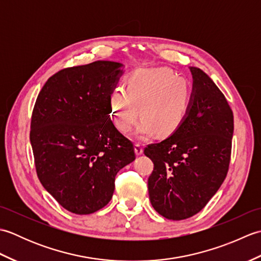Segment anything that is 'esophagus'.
<instances>
[{
	"label": "esophagus",
	"instance_id": "34e87169",
	"mask_svg": "<svg viewBox=\"0 0 261 261\" xmlns=\"http://www.w3.org/2000/svg\"><path fill=\"white\" fill-rule=\"evenodd\" d=\"M135 152H136L137 156H140V154H142L143 148H142L141 145H139V143H136V146H135Z\"/></svg>",
	"mask_w": 261,
	"mask_h": 261
}]
</instances>
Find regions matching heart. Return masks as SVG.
<instances>
[{"label":"heart","instance_id":"1","mask_svg":"<svg viewBox=\"0 0 261 261\" xmlns=\"http://www.w3.org/2000/svg\"><path fill=\"white\" fill-rule=\"evenodd\" d=\"M192 98L191 83L173 69L139 68L127 77L126 90L118 86L111 92L110 108L122 132L131 129L140 113L136 137L147 139L154 132L162 137L173 135L185 120Z\"/></svg>","mask_w":261,"mask_h":261}]
</instances>
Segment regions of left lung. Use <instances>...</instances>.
Here are the masks:
<instances>
[{"instance_id": "obj_1", "label": "left lung", "mask_w": 261, "mask_h": 261, "mask_svg": "<svg viewBox=\"0 0 261 261\" xmlns=\"http://www.w3.org/2000/svg\"><path fill=\"white\" fill-rule=\"evenodd\" d=\"M190 111L173 135L145 149L153 163L148 178L152 207L168 220L198 213L228 174L233 113L228 101L202 69L190 67Z\"/></svg>"}]
</instances>
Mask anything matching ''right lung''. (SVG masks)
<instances>
[{"instance_id": "obj_1", "label": "right lung", "mask_w": 261, "mask_h": 261, "mask_svg": "<svg viewBox=\"0 0 261 261\" xmlns=\"http://www.w3.org/2000/svg\"><path fill=\"white\" fill-rule=\"evenodd\" d=\"M121 63L97 60L53 75L39 93L30 142L39 180L64 208L91 214L112 198L118 171L136 159L111 121Z\"/></svg>"}]
</instances>
